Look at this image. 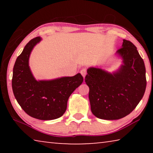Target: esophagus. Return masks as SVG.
Returning a JSON list of instances; mask_svg holds the SVG:
<instances>
[{"label": "esophagus", "mask_w": 153, "mask_h": 153, "mask_svg": "<svg viewBox=\"0 0 153 153\" xmlns=\"http://www.w3.org/2000/svg\"><path fill=\"white\" fill-rule=\"evenodd\" d=\"M80 73H81L82 76L83 77H85V76H86V68H83L81 70V71H80Z\"/></svg>", "instance_id": "esophagus-1"}]
</instances>
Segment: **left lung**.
Returning <instances> with one entry per match:
<instances>
[{
  "mask_svg": "<svg viewBox=\"0 0 153 153\" xmlns=\"http://www.w3.org/2000/svg\"><path fill=\"white\" fill-rule=\"evenodd\" d=\"M116 54L122 59L117 71L110 73L98 67H90L85 77L90 89L91 111L102 120H120L129 115L146 90V69L135 45L123 40Z\"/></svg>",
  "mask_w": 153,
  "mask_h": 153,
  "instance_id": "obj_1",
  "label": "left lung"
}]
</instances>
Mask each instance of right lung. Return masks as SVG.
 <instances>
[{
	"label": "right lung",
	"mask_w": 153,
	"mask_h": 153,
	"mask_svg": "<svg viewBox=\"0 0 153 153\" xmlns=\"http://www.w3.org/2000/svg\"><path fill=\"white\" fill-rule=\"evenodd\" d=\"M41 40L40 36L31 40L17 58L12 88L17 102L27 115L40 120H53L65 112L69 97L84 79L79 73L72 77L36 80L30 68L29 59L33 47Z\"/></svg>",
	"instance_id": "right-lung-1"
}]
</instances>
